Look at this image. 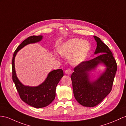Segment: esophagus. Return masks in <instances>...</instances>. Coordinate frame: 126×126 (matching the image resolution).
Wrapping results in <instances>:
<instances>
[{"label": "esophagus", "mask_w": 126, "mask_h": 126, "mask_svg": "<svg viewBox=\"0 0 126 126\" xmlns=\"http://www.w3.org/2000/svg\"><path fill=\"white\" fill-rule=\"evenodd\" d=\"M65 73L68 75H70L72 73V70L70 68H68L65 70Z\"/></svg>", "instance_id": "esophagus-1"}]
</instances>
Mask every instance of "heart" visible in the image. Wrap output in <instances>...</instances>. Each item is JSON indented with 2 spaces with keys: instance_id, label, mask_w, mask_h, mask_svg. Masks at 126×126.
I'll use <instances>...</instances> for the list:
<instances>
[{
  "instance_id": "heart-1",
  "label": "heart",
  "mask_w": 126,
  "mask_h": 126,
  "mask_svg": "<svg viewBox=\"0 0 126 126\" xmlns=\"http://www.w3.org/2000/svg\"><path fill=\"white\" fill-rule=\"evenodd\" d=\"M90 43L86 40L74 38L61 44L59 48V53L65 57H70L73 65H78L87 59L90 51Z\"/></svg>"
}]
</instances>
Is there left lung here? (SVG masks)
Here are the masks:
<instances>
[{
  "mask_svg": "<svg viewBox=\"0 0 126 126\" xmlns=\"http://www.w3.org/2000/svg\"><path fill=\"white\" fill-rule=\"evenodd\" d=\"M94 37L97 45L94 54L99 55L79 64L71 75L75 99L81 105L86 107L97 105L110 93L117 70L116 62L109 47L99 37ZM101 63L107 66L106 71L96 81L90 82L87 72Z\"/></svg>",
  "mask_w": 126,
  "mask_h": 126,
  "instance_id": "1",
  "label": "left lung"
}]
</instances>
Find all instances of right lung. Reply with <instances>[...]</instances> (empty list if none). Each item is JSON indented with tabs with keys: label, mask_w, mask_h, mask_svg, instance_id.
Returning <instances> with one entry per match:
<instances>
[{
	"label": "right lung",
	"mask_w": 126,
	"mask_h": 126,
	"mask_svg": "<svg viewBox=\"0 0 126 126\" xmlns=\"http://www.w3.org/2000/svg\"><path fill=\"white\" fill-rule=\"evenodd\" d=\"M42 36H32L21 43L15 50L12 59V79L19 96L24 102L35 108H42L48 105L56 97V89L58 83L63 76V69L54 70L48 74L44 82L37 87L24 86L18 79L14 67V59L17 52L24 46L38 42Z\"/></svg>",
	"instance_id": "1"
}]
</instances>
